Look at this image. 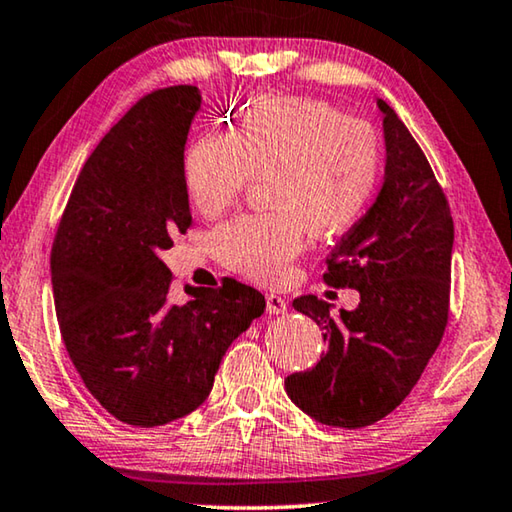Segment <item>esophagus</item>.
Returning <instances> with one entry per match:
<instances>
[{"mask_svg": "<svg viewBox=\"0 0 512 512\" xmlns=\"http://www.w3.org/2000/svg\"><path fill=\"white\" fill-rule=\"evenodd\" d=\"M266 310H269L271 315H280V312L287 310V301L278 294H266Z\"/></svg>", "mask_w": 512, "mask_h": 512, "instance_id": "esophagus-1", "label": "esophagus"}]
</instances>
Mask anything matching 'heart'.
Instances as JSON below:
<instances>
[{
  "label": "heart",
  "mask_w": 512,
  "mask_h": 512,
  "mask_svg": "<svg viewBox=\"0 0 512 512\" xmlns=\"http://www.w3.org/2000/svg\"><path fill=\"white\" fill-rule=\"evenodd\" d=\"M381 163V137L368 119L322 98L273 94L248 103L234 133L197 137L183 158V179L195 209L216 216L266 177L273 211L230 220L211 243L227 269L273 285L301 253L305 227L331 236L361 218Z\"/></svg>",
  "instance_id": "obj_1"
}]
</instances>
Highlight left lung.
<instances>
[{
    "instance_id": "left-lung-1",
    "label": "left lung",
    "mask_w": 512,
    "mask_h": 512,
    "mask_svg": "<svg viewBox=\"0 0 512 512\" xmlns=\"http://www.w3.org/2000/svg\"><path fill=\"white\" fill-rule=\"evenodd\" d=\"M384 112L386 179L370 211L326 257L324 282L352 287L358 308L333 317L305 294L294 308L324 329L326 354L285 379L289 400L333 427L381 421L411 393L437 352L451 310L453 216L409 128Z\"/></svg>"
}]
</instances>
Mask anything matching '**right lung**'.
<instances>
[{"label":"right lung","instance_id":"1","mask_svg":"<svg viewBox=\"0 0 512 512\" xmlns=\"http://www.w3.org/2000/svg\"><path fill=\"white\" fill-rule=\"evenodd\" d=\"M202 89L142 96L98 142L61 213L50 273L59 331L89 393L121 423L156 427L209 398L227 347L264 312L234 278L188 287L160 262L190 227L183 149Z\"/></svg>","mask_w":512,"mask_h":512}]
</instances>
